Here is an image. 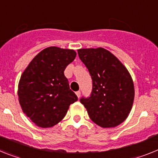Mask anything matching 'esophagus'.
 Returning <instances> with one entry per match:
<instances>
[{
    "instance_id": "esophagus-1",
    "label": "esophagus",
    "mask_w": 158,
    "mask_h": 158,
    "mask_svg": "<svg viewBox=\"0 0 158 158\" xmlns=\"http://www.w3.org/2000/svg\"><path fill=\"white\" fill-rule=\"evenodd\" d=\"M76 94L77 96V98H79L81 97V91H77V92H76Z\"/></svg>"
}]
</instances>
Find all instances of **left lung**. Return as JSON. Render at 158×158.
Masks as SVG:
<instances>
[{
	"instance_id": "8db88e82",
	"label": "left lung",
	"mask_w": 158,
	"mask_h": 158,
	"mask_svg": "<svg viewBox=\"0 0 158 158\" xmlns=\"http://www.w3.org/2000/svg\"><path fill=\"white\" fill-rule=\"evenodd\" d=\"M77 52L93 81L90 97L81 98V103L98 125L118 126L129 116L134 99V86L129 71L103 48H81Z\"/></svg>"
}]
</instances>
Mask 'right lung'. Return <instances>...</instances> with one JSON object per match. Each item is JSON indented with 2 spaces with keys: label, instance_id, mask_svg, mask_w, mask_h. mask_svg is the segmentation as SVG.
<instances>
[{
  "label": "right lung",
  "instance_id": "obj_1",
  "mask_svg": "<svg viewBox=\"0 0 158 158\" xmlns=\"http://www.w3.org/2000/svg\"><path fill=\"white\" fill-rule=\"evenodd\" d=\"M73 49L48 47L23 72L17 94L24 114L37 126L52 127L64 118L77 97L69 89L64 71L76 57Z\"/></svg>",
  "mask_w": 158,
  "mask_h": 158
}]
</instances>
